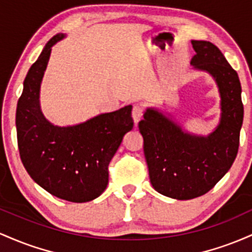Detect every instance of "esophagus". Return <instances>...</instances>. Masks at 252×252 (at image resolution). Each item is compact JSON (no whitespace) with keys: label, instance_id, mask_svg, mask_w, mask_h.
Returning <instances> with one entry per match:
<instances>
[{"label":"esophagus","instance_id":"esophagus-1","mask_svg":"<svg viewBox=\"0 0 252 252\" xmlns=\"http://www.w3.org/2000/svg\"><path fill=\"white\" fill-rule=\"evenodd\" d=\"M141 117H143V109H141L139 106H134L133 109H132V118H133L135 125L139 123Z\"/></svg>","mask_w":252,"mask_h":252}]
</instances>
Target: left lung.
I'll return each instance as SVG.
<instances>
[{
    "mask_svg": "<svg viewBox=\"0 0 252 252\" xmlns=\"http://www.w3.org/2000/svg\"><path fill=\"white\" fill-rule=\"evenodd\" d=\"M195 56L190 65L216 81L220 95V120L208 135L189 133L170 115L146 108L138 127L150 182L158 193L190 200L210 191L230 170L239 146L244 108L237 72L216 45L191 40Z\"/></svg>",
    "mask_w": 252,
    "mask_h": 252,
    "instance_id": "1",
    "label": "left lung"
}]
</instances>
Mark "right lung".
<instances>
[{
  "label": "right lung",
  "mask_w": 252,
  "mask_h": 252,
  "mask_svg": "<svg viewBox=\"0 0 252 252\" xmlns=\"http://www.w3.org/2000/svg\"><path fill=\"white\" fill-rule=\"evenodd\" d=\"M64 38L53 36L28 70L16 107L18 145L25 169L41 188L66 201L87 202L107 188L108 164L133 128L132 106L77 125L50 123L41 112L40 86L52 46Z\"/></svg>",
  "instance_id": "obj_1"
}]
</instances>
